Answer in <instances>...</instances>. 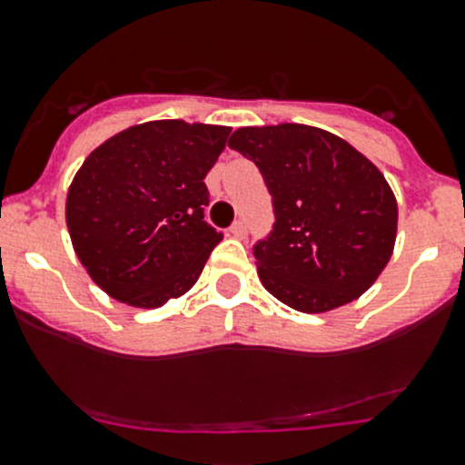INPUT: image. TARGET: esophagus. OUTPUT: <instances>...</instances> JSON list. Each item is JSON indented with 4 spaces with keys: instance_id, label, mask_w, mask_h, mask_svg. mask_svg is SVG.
I'll list each match as a JSON object with an SVG mask.
<instances>
[{
    "instance_id": "obj_1",
    "label": "esophagus",
    "mask_w": 465,
    "mask_h": 465,
    "mask_svg": "<svg viewBox=\"0 0 465 465\" xmlns=\"http://www.w3.org/2000/svg\"><path fill=\"white\" fill-rule=\"evenodd\" d=\"M229 233H232L233 238H245V233H247L245 220H236V223H233L232 227H229Z\"/></svg>"
}]
</instances>
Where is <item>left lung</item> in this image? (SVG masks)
<instances>
[{
	"label": "left lung",
	"instance_id": "left-lung-1",
	"mask_svg": "<svg viewBox=\"0 0 465 465\" xmlns=\"http://www.w3.org/2000/svg\"><path fill=\"white\" fill-rule=\"evenodd\" d=\"M229 147L254 161L272 195L277 223L254 245L265 291L302 313H327L361 297L398 236V202L380 168L309 124L241 127Z\"/></svg>",
	"mask_w": 465,
	"mask_h": 465
}]
</instances>
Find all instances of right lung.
I'll return each mask as SVG.
<instances>
[{"label": "right lung", "instance_id": "1", "mask_svg": "<svg viewBox=\"0 0 465 465\" xmlns=\"http://www.w3.org/2000/svg\"><path fill=\"white\" fill-rule=\"evenodd\" d=\"M232 127L152 120L115 134L76 170L72 247L113 300L159 309L193 288L223 233L204 223V177Z\"/></svg>", "mask_w": 465, "mask_h": 465}]
</instances>
